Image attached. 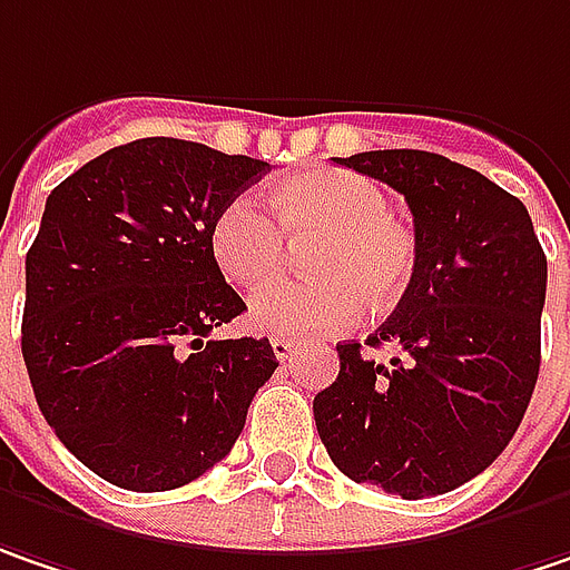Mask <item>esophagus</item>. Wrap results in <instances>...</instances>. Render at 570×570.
<instances>
[{"mask_svg":"<svg viewBox=\"0 0 570 570\" xmlns=\"http://www.w3.org/2000/svg\"><path fill=\"white\" fill-rule=\"evenodd\" d=\"M271 348H274V357H277V361H289L293 352H296V345H293L289 338H271Z\"/></svg>","mask_w":570,"mask_h":570,"instance_id":"obj_1","label":"esophagus"}]
</instances>
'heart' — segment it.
Returning <instances> with one entry per match:
<instances>
[{"label": "heart", "instance_id": "obj_1", "mask_svg": "<svg viewBox=\"0 0 570 570\" xmlns=\"http://www.w3.org/2000/svg\"><path fill=\"white\" fill-rule=\"evenodd\" d=\"M267 216L252 196H235L209 228V252L235 286H261L286 264V245H309V281H281L254 293L257 332L313 338L390 313L413 284L416 235L390 216V196L374 180L325 167L286 177L271 189Z\"/></svg>", "mask_w": 570, "mask_h": 570}]
</instances>
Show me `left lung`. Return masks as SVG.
I'll return each mask as SVG.
<instances>
[{
	"label": "left lung",
	"mask_w": 570,
	"mask_h": 570,
	"mask_svg": "<svg viewBox=\"0 0 570 570\" xmlns=\"http://www.w3.org/2000/svg\"><path fill=\"white\" fill-rule=\"evenodd\" d=\"M403 193L416 274L393 316L367 335L397 354L377 362L338 345V377L313 400L328 458L357 484L403 500L468 484L510 445L542 361L549 264L517 196L429 151L342 157Z\"/></svg>",
	"instance_id": "left-lung-1"
}]
</instances>
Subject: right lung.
I'll return each mask as SVG.
<instances>
[{"mask_svg": "<svg viewBox=\"0 0 570 570\" xmlns=\"http://www.w3.org/2000/svg\"><path fill=\"white\" fill-rule=\"evenodd\" d=\"M271 170L138 138L53 186L24 257L21 354L53 435L125 490H174L232 452L277 357L210 338L245 313L209 252L218 209Z\"/></svg>", "mask_w": 570, "mask_h": 570, "instance_id": "1", "label": "right lung"}]
</instances>
